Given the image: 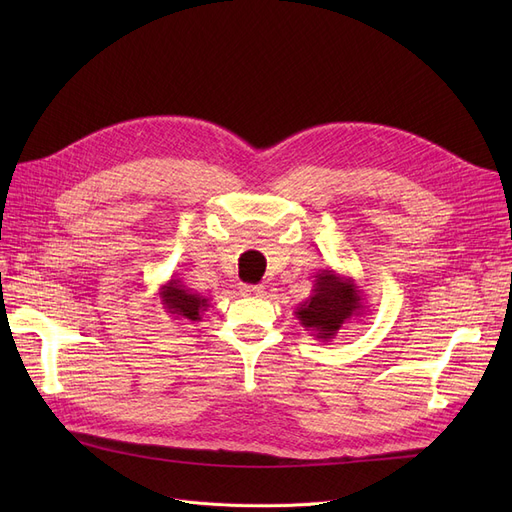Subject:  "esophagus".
Segmentation results:
<instances>
[{
  "mask_svg": "<svg viewBox=\"0 0 512 512\" xmlns=\"http://www.w3.org/2000/svg\"><path fill=\"white\" fill-rule=\"evenodd\" d=\"M265 288L263 286H253V284H242L240 294L242 297H263Z\"/></svg>",
  "mask_w": 512,
  "mask_h": 512,
  "instance_id": "1",
  "label": "esophagus"
}]
</instances>
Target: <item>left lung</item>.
<instances>
[{"instance_id": "obj_1", "label": "left lung", "mask_w": 512, "mask_h": 512, "mask_svg": "<svg viewBox=\"0 0 512 512\" xmlns=\"http://www.w3.org/2000/svg\"><path fill=\"white\" fill-rule=\"evenodd\" d=\"M365 311L367 305L359 284L351 276L326 267V270H319L309 299L299 303L294 315L311 336L330 342L344 324H351L355 317H363Z\"/></svg>"}]
</instances>
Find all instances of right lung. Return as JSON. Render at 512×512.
<instances>
[{
    "mask_svg": "<svg viewBox=\"0 0 512 512\" xmlns=\"http://www.w3.org/2000/svg\"><path fill=\"white\" fill-rule=\"evenodd\" d=\"M157 294L166 313L178 321H191V324H197L209 307V299L201 297L199 292H193L191 288H186L182 280L176 276H172L166 284H161Z\"/></svg>",
    "mask_w": 512,
    "mask_h": 512,
    "instance_id": "right-lung-1",
    "label": "right lung"
}]
</instances>
